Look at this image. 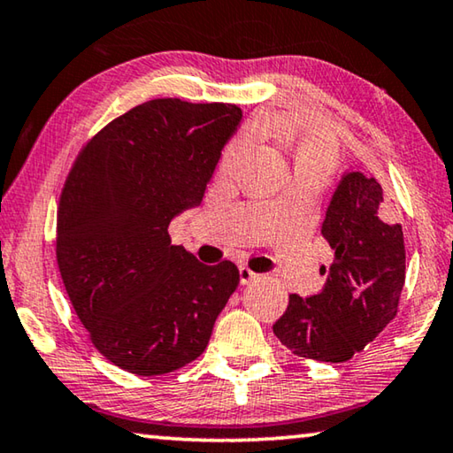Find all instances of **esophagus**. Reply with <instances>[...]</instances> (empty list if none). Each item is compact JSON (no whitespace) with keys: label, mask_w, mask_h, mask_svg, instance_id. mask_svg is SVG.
<instances>
[{"label":"esophagus","mask_w":453,"mask_h":453,"mask_svg":"<svg viewBox=\"0 0 453 453\" xmlns=\"http://www.w3.org/2000/svg\"><path fill=\"white\" fill-rule=\"evenodd\" d=\"M239 277H241V283H242V285H247L249 281H253V280H255L257 273H255V271H250L249 267L241 265V267H239Z\"/></svg>","instance_id":"1"}]
</instances>
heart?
Segmentation results:
<instances>
[{
    "label": "heart",
    "instance_id": "b5f03b06",
    "mask_svg": "<svg viewBox=\"0 0 453 453\" xmlns=\"http://www.w3.org/2000/svg\"><path fill=\"white\" fill-rule=\"evenodd\" d=\"M283 135L288 142L291 164H294V176H310L328 182L340 159L336 137L319 125H288L283 129ZM249 142V134L233 139L222 156V168H234Z\"/></svg>",
    "mask_w": 453,
    "mask_h": 453
}]
</instances>
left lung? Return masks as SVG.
<instances>
[{
  "label": "left lung",
  "mask_w": 453,
  "mask_h": 453,
  "mask_svg": "<svg viewBox=\"0 0 453 453\" xmlns=\"http://www.w3.org/2000/svg\"><path fill=\"white\" fill-rule=\"evenodd\" d=\"M322 234L334 250L324 289L305 299L291 294L273 332L296 357L346 363L396 316L405 242L380 184L360 172L340 180Z\"/></svg>",
  "instance_id": "1"
}]
</instances>
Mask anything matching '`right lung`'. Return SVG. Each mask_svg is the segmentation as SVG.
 Here are the masks:
<instances>
[{"instance_id": "add662e5", "label": "right lung", "mask_w": 453, "mask_h": 453, "mask_svg": "<svg viewBox=\"0 0 453 453\" xmlns=\"http://www.w3.org/2000/svg\"><path fill=\"white\" fill-rule=\"evenodd\" d=\"M241 117L231 103L148 101L90 137L68 172L60 277L90 342L123 371L156 377L196 360L239 285L234 263L204 265L168 226L200 204Z\"/></svg>"}]
</instances>
